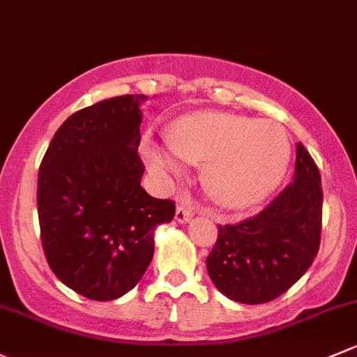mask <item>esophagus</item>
I'll use <instances>...</instances> for the list:
<instances>
[{
    "label": "esophagus",
    "mask_w": 357,
    "mask_h": 357,
    "mask_svg": "<svg viewBox=\"0 0 357 357\" xmlns=\"http://www.w3.org/2000/svg\"><path fill=\"white\" fill-rule=\"evenodd\" d=\"M191 217H193V207L188 204H179L178 208H176V220L178 222H188Z\"/></svg>",
    "instance_id": "34e87169"
}]
</instances>
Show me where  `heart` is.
<instances>
[{
  "mask_svg": "<svg viewBox=\"0 0 357 357\" xmlns=\"http://www.w3.org/2000/svg\"><path fill=\"white\" fill-rule=\"evenodd\" d=\"M169 147L150 145L147 162L157 174L179 172L178 155L205 164L204 185L226 207L260 202L286 174L291 145L286 130L229 112L200 111L183 116L167 131Z\"/></svg>",
  "mask_w": 357,
  "mask_h": 357,
  "instance_id": "1",
  "label": "heart"
}]
</instances>
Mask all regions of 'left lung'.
<instances>
[{"mask_svg": "<svg viewBox=\"0 0 357 357\" xmlns=\"http://www.w3.org/2000/svg\"><path fill=\"white\" fill-rule=\"evenodd\" d=\"M321 207L320 171L305 145L298 144L292 183L257 215L219 226L207 257L215 287L246 305H261L284 294L317 257Z\"/></svg>", "mask_w": 357, "mask_h": 357, "instance_id": "1", "label": "left lung"}]
</instances>
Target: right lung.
Here are the masks:
<instances>
[{"instance_id": "right-lung-1", "label": "right lung", "mask_w": 357, "mask_h": 357, "mask_svg": "<svg viewBox=\"0 0 357 357\" xmlns=\"http://www.w3.org/2000/svg\"><path fill=\"white\" fill-rule=\"evenodd\" d=\"M142 96L100 100L71 114L43 157L37 179L40 241L54 275L93 301L131 291L153 257V229L172 200L140 186Z\"/></svg>"}]
</instances>
